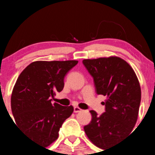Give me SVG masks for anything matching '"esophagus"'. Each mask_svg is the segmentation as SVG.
Instances as JSON below:
<instances>
[{"label": "esophagus", "instance_id": "esophagus-1", "mask_svg": "<svg viewBox=\"0 0 155 155\" xmlns=\"http://www.w3.org/2000/svg\"><path fill=\"white\" fill-rule=\"evenodd\" d=\"M73 111H74V112H79L82 111V109L78 107H74V108H73Z\"/></svg>", "mask_w": 155, "mask_h": 155}]
</instances>
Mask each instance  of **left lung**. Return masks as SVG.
Instances as JSON below:
<instances>
[{
	"instance_id": "8db88e82",
	"label": "left lung",
	"mask_w": 155,
	"mask_h": 155,
	"mask_svg": "<svg viewBox=\"0 0 155 155\" xmlns=\"http://www.w3.org/2000/svg\"><path fill=\"white\" fill-rule=\"evenodd\" d=\"M84 66L93 77L97 94L107 96L105 112L97 115L91 110L92 120L84 130L93 144L105 151L125 138L134 129L141 101V88L129 64L112 56L85 59Z\"/></svg>"
}]
</instances>
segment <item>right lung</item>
I'll return each instance as SVG.
<instances>
[{"label": "right lung", "instance_id": "1", "mask_svg": "<svg viewBox=\"0 0 155 155\" xmlns=\"http://www.w3.org/2000/svg\"><path fill=\"white\" fill-rule=\"evenodd\" d=\"M78 61H38L30 64L17 79L11 96L15 123L34 143L45 148L55 141L73 107L52 104L64 86V76Z\"/></svg>", "mask_w": 155, "mask_h": 155}]
</instances>
